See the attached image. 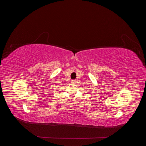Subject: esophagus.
I'll return each mask as SVG.
<instances>
[{
	"label": "esophagus",
	"instance_id": "esophagus-1",
	"mask_svg": "<svg viewBox=\"0 0 146 146\" xmlns=\"http://www.w3.org/2000/svg\"><path fill=\"white\" fill-rule=\"evenodd\" d=\"M72 82L73 83V84H75V83L76 82V80H72Z\"/></svg>",
	"mask_w": 146,
	"mask_h": 146
}]
</instances>
